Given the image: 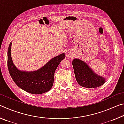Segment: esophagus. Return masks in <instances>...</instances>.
<instances>
[{
    "label": "esophagus",
    "mask_w": 124,
    "mask_h": 124,
    "mask_svg": "<svg viewBox=\"0 0 124 124\" xmlns=\"http://www.w3.org/2000/svg\"><path fill=\"white\" fill-rule=\"evenodd\" d=\"M72 56H73V54H72V52L68 51L66 52V57H67L70 58L71 57H72Z\"/></svg>",
    "instance_id": "1"
}]
</instances>
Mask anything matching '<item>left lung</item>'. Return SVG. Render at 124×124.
I'll list each match as a JSON object with an SVG mask.
<instances>
[{
  "mask_svg": "<svg viewBox=\"0 0 124 124\" xmlns=\"http://www.w3.org/2000/svg\"><path fill=\"white\" fill-rule=\"evenodd\" d=\"M75 79L78 83L84 87L96 88L102 85L106 79L94 72L86 63L78 58L73 60Z\"/></svg>",
  "mask_w": 124,
  "mask_h": 124,
  "instance_id": "left-lung-1",
  "label": "left lung"
}]
</instances>
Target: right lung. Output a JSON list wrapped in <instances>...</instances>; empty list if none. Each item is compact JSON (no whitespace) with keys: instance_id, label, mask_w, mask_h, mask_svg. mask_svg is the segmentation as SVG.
I'll return each instance as SVG.
<instances>
[{"instance_id":"1","label":"right lung","mask_w":124,"mask_h":124,"mask_svg":"<svg viewBox=\"0 0 124 124\" xmlns=\"http://www.w3.org/2000/svg\"><path fill=\"white\" fill-rule=\"evenodd\" d=\"M10 43L8 50V67L10 74L14 82L21 89L29 93L38 95L49 91L54 84V72L62 60L63 53L50 60L39 70L31 72L19 70L12 61Z\"/></svg>"}]
</instances>
